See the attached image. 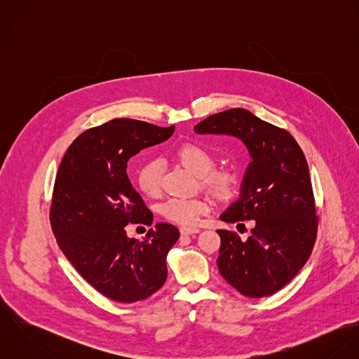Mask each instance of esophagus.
<instances>
[{
    "instance_id": "1",
    "label": "esophagus",
    "mask_w": 359,
    "mask_h": 359,
    "mask_svg": "<svg viewBox=\"0 0 359 359\" xmlns=\"http://www.w3.org/2000/svg\"><path fill=\"white\" fill-rule=\"evenodd\" d=\"M180 231H181V235H194L201 232L199 228H194V226H182Z\"/></svg>"
}]
</instances>
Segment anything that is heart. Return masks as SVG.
<instances>
[{
    "label": "heart",
    "mask_w": 359,
    "mask_h": 359,
    "mask_svg": "<svg viewBox=\"0 0 359 359\" xmlns=\"http://www.w3.org/2000/svg\"><path fill=\"white\" fill-rule=\"evenodd\" d=\"M177 158L196 174L202 184L217 194L226 192L232 182L233 177L228 171L211 170L214 165V156L199 144H184L177 151ZM137 182L140 189L154 198L160 194L161 189V163L158 160H149L144 163L137 172ZM208 211V203L199 198H182L174 196L165 201L160 212L170 221L181 225H195L201 219L202 214Z\"/></svg>",
    "instance_id": "obj_1"
}]
</instances>
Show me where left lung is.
Masks as SVG:
<instances>
[{
    "label": "left lung",
    "mask_w": 359,
    "mask_h": 359,
    "mask_svg": "<svg viewBox=\"0 0 359 359\" xmlns=\"http://www.w3.org/2000/svg\"><path fill=\"white\" fill-rule=\"evenodd\" d=\"M201 135H228L243 142L249 163L239 199L219 218L253 219L250 236L218 229V271L241 294L259 299L286 286L307 262L316 238L313 194L307 160L296 140L249 111L235 107L195 126Z\"/></svg>",
    "instance_id": "left-lung-1"
}]
</instances>
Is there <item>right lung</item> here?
Instances as JSON below:
<instances>
[{
    "label": "right lung",
    "mask_w": 359,
    "mask_h": 359,
    "mask_svg": "<svg viewBox=\"0 0 359 359\" xmlns=\"http://www.w3.org/2000/svg\"><path fill=\"white\" fill-rule=\"evenodd\" d=\"M174 130L114 118L77 137L59 165L51 207L57 245L79 273L114 302L145 300L167 279L165 258L180 231L158 222L144 241L127 236V224L151 225L154 214L126 171L134 154L167 141Z\"/></svg>",
    "instance_id": "right-lung-1"
}]
</instances>
